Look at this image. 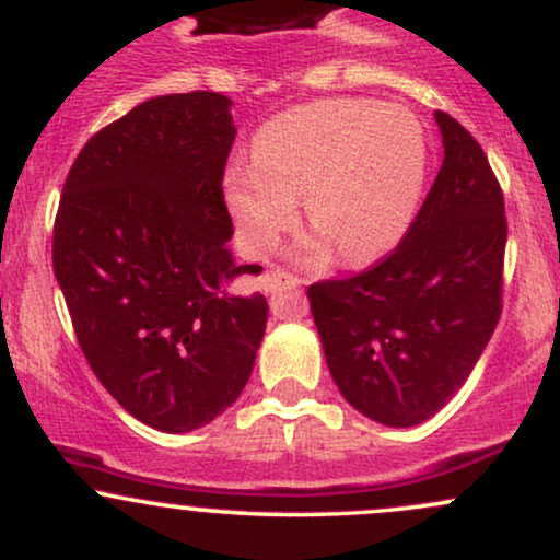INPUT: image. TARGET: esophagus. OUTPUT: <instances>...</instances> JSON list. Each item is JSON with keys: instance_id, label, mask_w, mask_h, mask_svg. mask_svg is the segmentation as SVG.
<instances>
[{"instance_id": "obj_1", "label": "esophagus", "mask_w": 560, "mask_h": 560, "mask_svg": "<svg viewBox=\"0 0 560 560\" xmlns=\"http://www.w3.org/2000/svg\"><path fill=\"white\" fill-rule=\"evenodd\" d=\"M298 287H300L298 276L281 271V268H276V271H268L262 276V289H266V292H281V289H298Z\"/></svg>"}]
</instances>
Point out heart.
I'll list each match as a JSON object with an SVG mask.
<instances>
[{"label": "heart", "instance_id": "heart-1", "mask_svg": "<svg viewBox=\"0 0 560 560\" xmlns=\"http://www.w3.org/2000/svg\"><path fill=\"white\" fill-rule=\"evenodd\" d=\"M427 163V133L408 107L318 100L266 120L253 163L231 165L223 195L247 253H271L298 221L294 199L305 197L316 236L300 258L320 260L337 247L345 262H371L408 234Z\"/></svg>", "mask_w": 560, "mask_h": 560}]
</instances>
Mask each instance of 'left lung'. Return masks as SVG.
<instances>
[{
    "mask_svg": "<svg viewBox=\"0 0 560 560\" xmlns=\"http://www.w3.org/2000/svg\"><path fill=\"white\" fill-rule=\"evenodd\" d=\"M445 160L395 253L307 287L331 378L384 427H416L455 395L503 311L505 205L479 141L434 113Z\"/></svg>",
    "mask_w": 560,
    "mask_h": 560,
    "instance_id": "left-lung-1",
    "label": "left lung"
}]
</instances>
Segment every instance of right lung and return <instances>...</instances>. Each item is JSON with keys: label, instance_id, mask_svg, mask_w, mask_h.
Instances as JSON below:
<instances>
[{"label": "right lung", "instance_id": "obj_1", "mask_svg": "<svg viewBox=\"0 0 560 560\" xmlns=\"http://www.w3.org/2000/svg\"><path fill=\"white\" fill-rule=\"evenodd\" d=\"M236 128L215 92L141 102L83 144L62 186L52 262L89 365L124 410L168 434L221 416L266 334L242 273L223 171Z\"/></svg>", "mask_w": 560, "mask_h": 560}]
</instances>
